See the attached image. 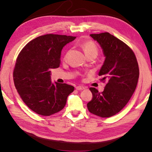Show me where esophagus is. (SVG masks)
<instances>
[{"instance_id":"34e87169","label":"esophagus","mask_w":152,"mask_h":152,"mask_svg":"<svg viewBox=\"0 0 152 152\" xmlns=\"http://www.w3.org/2000/svg\"><path fill=\"white\" fill-rule=\"evenodd\" d=\"M76 89L77 90H85L86 88L84 87V86H77Z\"/></svg>"}]
</instances>
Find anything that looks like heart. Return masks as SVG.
<instances>
[{
  "label": "heart",
  "instance_id": "obj_1",
  "mask_svg": "<svg viewBox=\"0 0 152 152\" xmlns=\"http://www.w3.org/2000/svg\"><path fill=\"white\" fill-rule=\"evenodd\" d=\"M81 47L84 50L86 55L88 56L92 55H97V47L93 41H84L81 44ZM68 54V52L64 56V59H66Z\"/></svg>",
  "mask_w": 152,
  "mask_h": 152
}]
</instances>
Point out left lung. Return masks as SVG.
<instances>
[{
	"mask_svg": "<svg viewBox=\"0 0 152 152\" xmlns=\"http://www.w3.org/2000/svg\"><path fill=\"white\" fill-rule=\"evenodd\" d=\"M99 43L105 56L99 72L107 84L102 93L94 88L90 90L92 99L87 104L92 114L105 118L123 109L134 92L139 78V68L134 53L123 41L109 33L91 34Z\"/></svg>",
	"mask_w": 152,
	"mask_h": 152,
	"instance_id": "left-lung-1",
	"label": "left lung"
}]
</instances>
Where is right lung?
I'll return each mask as SVG.
<instances>
[{
    "instance_id": "1",
    "label": "right lung",
    "mask_w": 152,
    "mask_h": 152,
    "mask_svg": "<svg viewBox=\"0 0 152 152\" xmlns=\"http://www.w3.org/2000/svg\"><path fill=\"white\" fill-rule=\"evenodd\" d=\"M76 37L47 34L21 50L15 64L14 85L23 102L36 113L50 116L64 107L72 86L51 82V69L59 67L61 51Z\"/></svg>"
}]
</instances>
